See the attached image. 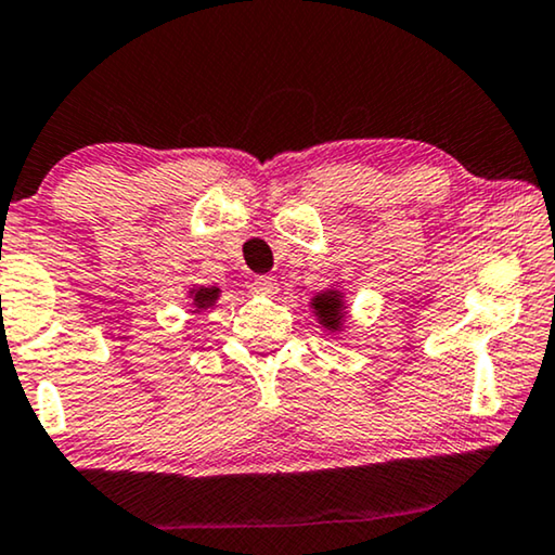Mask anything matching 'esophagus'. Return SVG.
Returning <instances> with one entry per match:
<instances>
[{"instance_id":"1","label":"esophagus","mask_w":555,"mask_h":555,"mask_svg":"<svg viewBox=\"0 0 555 555\" xmlns=\"http://www.w3.org/2000/svg\"><path fill=\"white\" fill-rule=\"evenodd\" d=\"M251 288L261 296H274L279 292V281L274 276H256Z\"/></svg>"}]
</instances>
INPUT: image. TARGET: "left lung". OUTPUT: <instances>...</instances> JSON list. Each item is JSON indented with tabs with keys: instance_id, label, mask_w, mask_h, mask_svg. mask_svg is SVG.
Instances as JSON below:
<instances>
[{
	"instance_id": "obj_1",
	"label": "left lung",
	"mask_w": 555,
	"mask_h": 555,
	"mask_svg": "<svg viewBox=\"0 0 555 555\" xmlns=\"http://www.w3.org/2000/svg\"><path fill=\"white\" fill-rule=\"evenodd\" d=\"M309 307L314 309L317 322L330 330L332 334L345 332V322H347V301L345 294L339 288H324L322 294H317L314 299L309 301Z\"/></svg>"
}]
</instances>
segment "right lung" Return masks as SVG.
<instances>
[{"mask_svg":"<svg viewBox=\"0 0 555 555\" xmlns=\"http://www.w3.org/2000/svg\"><path fill=\"white\" fill-rule=\"evenodd\" d=\"M218 296H221V288L218 286H193L189 292V299L193 301V309L198 311H206L210 307H216Z\"/></svg>","mask_w":555,"mask_h":555,"instance_id":"add662e5","label":"right lung"}]
</instances>
